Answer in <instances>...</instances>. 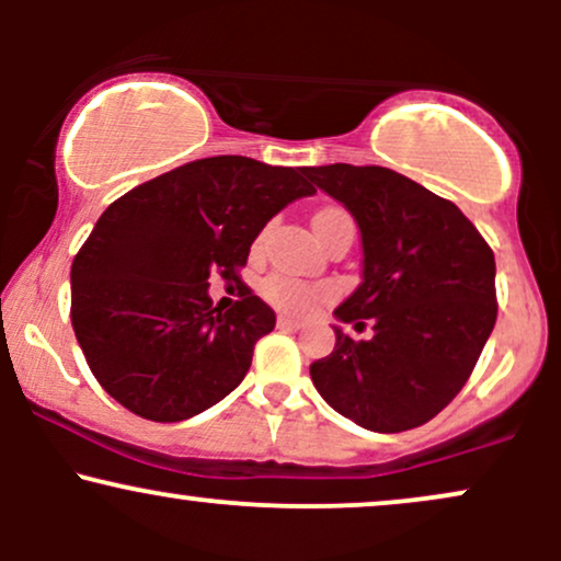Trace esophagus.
<instances>
[{
    "label": "esophagus",
    "mask_w": 561,
    "mask_h": 561,
    "mask_svg": "<svg viewBox=\"0 0 561 561\" xmlns=\"http://www.w3.org/2000/svg\"><path fill=\"white\" fill-rule=\"evenodd\" d=\"M276 324H279L282 330H300L302 321L298 317H289V313H282V317L276 319Z\"/></svg>",
    "instance_id": "34e87169"
}]
</instances>
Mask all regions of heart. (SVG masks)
<instances>
[{"instance_id": "b5f03b06", "label": "heart", "mask_w": 561, "mask_h": 561, "mask_svg": "<svg viewBox=\"0 0 561 561\" xmlns=\"http://www.w3.org/2000/svg\"><path fill=\"white\" fill-rule=\"evenodd\" d=\"M337 208H330V210H321L317 216H324V214H334ZM327 293L330 289L327 287H319V285H306V282L300 279H293V276H268L266 285H263V295H266L268 300L274 302V306L285 308V311H293V313H306L311 311L313 306L321 298H327Z\"/></svg>"}]
</instances>
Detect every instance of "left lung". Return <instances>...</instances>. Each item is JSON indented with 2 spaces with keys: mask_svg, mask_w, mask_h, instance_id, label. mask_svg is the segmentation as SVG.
Instances as JSON below:
<instances>
[{
  "mask_svg": "<svg viewBox=\"0 0 561 561\" xmlns=\"http://www.w3.org/2000/svg\"><path fill=\"white\" fill-rule=\"evenodd\" d=\"M362 231V285L334 308V351L311 364L319 396L371 433L430 422L465 388L491 337L495 261L450 199L382 165L302 169Z\"/></svg>",
  "mask_w": 561,
  "mask_h": 561,
  "instance_id": "8db88e82",
  "label": "left lung"
}]
</instances>
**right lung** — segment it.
I'll use <instances>...</instances> for the list:
<instances>
[{
  "mask_svg": "<svg viewBox=\"0 0 561 561\" xmlns=\"http://www.w3.org/2000/svg\"><path fill=\"white\" fill-rule=\"evenodd\" d=\"M313 192L302 169L218 156L107 205L70 266V321L107 396L152 422L227 398L276 317L244 285L234 306L214 308L210 274L240 282L261 229Z\"/></svg>",
  "mask_w": 561,
  "mask_h": 561,
  "instance_id": "add662e5",
  "label": "right lung"
}]
</instances>
